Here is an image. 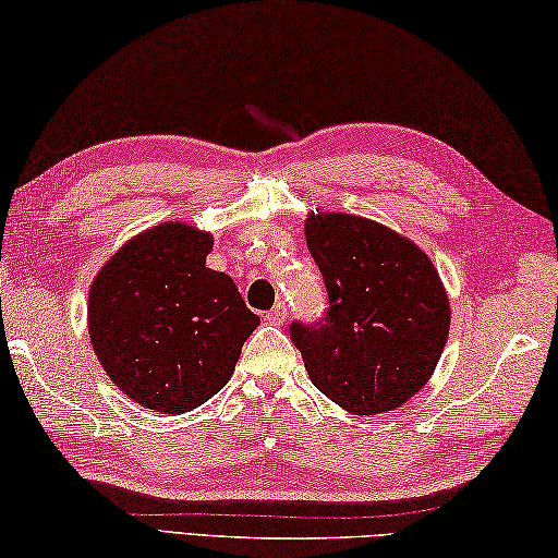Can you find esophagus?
<instances>
[{
	"label": "esophagus",
	"instance_id": "obj_1",
	"mask_svg": "<svg viewBox=\"0 0 558 558\" xmlns=\"http://www.w3.org/2000/svg\"><path fill=\"white\" fill-rule=\"evenodd\" d=\"M265 320L269 325H283L287 323V306H283V303H277V306L265 315Z\"/></svg>",
	"mask_w": 558,
	"mask_h": 558
}]
</instances>
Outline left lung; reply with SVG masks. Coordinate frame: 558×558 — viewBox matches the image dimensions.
Instances as JSON below:
<instances>
[{
  "instance_id": "left-lung-1",
  "label": "left lung",
  "mask_w": 558,
  "mask_h": 558,
  "mask_svg": "<svg viewBox=\"0 0 558 558\" xmlns=\"http://www.w3.org/2000/svg\"><path fill=\"white\" fill-rule=\"evenodd\" d=\"M303 230L330 299L320 323H291L313 386L354 415L401 408L429 381L449 335L433 259L372 218L318 211Z\"/></svg>"
}]
</instances>
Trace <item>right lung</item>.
<instances>
[{"label": "right lung", "mask_w": 558, "mask_h": 558, "mask_svg": "<svg viewBox=\"0 0 558 558\" xmlns=\"http://www.w3.org/2000/svg\"><path fill=\"white\" fill-rule=\"evenodd\" d=\"M211 247V233L167 220L116 250L89 287L97 360L155 413H189L214 398L259 325L235 281L206 267Z\"/></svg>", "instance_id": "add662e5"}]
</instances>
